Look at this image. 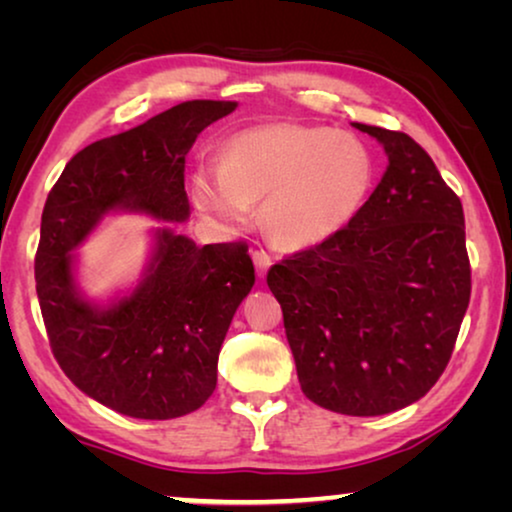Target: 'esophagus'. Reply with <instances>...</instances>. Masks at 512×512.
Wrapping results in <instances>:
<instances>
[{
	"label": "esophagus",
	"mask_w": 512,
	"mask_h": 512,
	"mask_svg": "<svg viewBox=\"0 0 512 512\" xmlns=\"http://www.w3.org/2000/svg\"><path fill=\"white\" fill-rule=\"evenodd\" d=\"M254 265H256V272H258V277H263L265 272H268V268H270V263H272V258H270V254L265 249H256L254 254Z\"/></svg>",
	"instance_id": "obj_1"
}]
</instances>
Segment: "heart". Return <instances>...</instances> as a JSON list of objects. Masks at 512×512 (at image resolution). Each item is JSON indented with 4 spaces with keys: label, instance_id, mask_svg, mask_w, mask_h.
Wrapping results in <instances>:
<instances>
[{
    "label": "heart",
    "instance_id": "1",
    "mask_svg": "<svg viewBox=\"0 0 512 512\" xmlns=\"http://www.w3.org/2000/svg\"><path fill=\"white\" fill-rule=\"evenodd\" d=\"M375 181V158L349 132L310 125H261L223 142L221 163L193 172L200 212L223 226H244L251 202L272 240L307 249L340 233L359 214Z\"/></svg>",
    "mask_w": 512,
    "mask_h": 512
}]
</instances>
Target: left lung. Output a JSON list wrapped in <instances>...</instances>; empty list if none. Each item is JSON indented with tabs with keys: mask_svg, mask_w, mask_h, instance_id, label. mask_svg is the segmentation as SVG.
<instances>
[{
	"mask_svg": "<svg viewBox=\"0 0 512 512\" xmlns=\"http://www.w3.org/2000/svg\"><path fill=\"white\" fill-rule=\"evenodd\" d=\"M389 165L359 214L268 270L303 394L352 417L401 410L450 363L468 300L464 207L405 132L354 123Z\"/></svg>",
	"mask_w": 512,
	"mask_h": 512,
	"instance_id": "obj_1",
	"label": "left lung"
}]
</instances>
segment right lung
I'll use <instances>...</instances> for the list:
<instances>
[{"instance_id":"1","label":"right lung","mask_w":512,"mask_h":512,"mask_svg":"<svg viewBox=\"0 0 512 512\" xmlns=\"http://www.w3.org/2000/svg\"><path fill=\"white\" fill-rule=\"evenodd\" d=\"M235 102H181L121 135L81 149L41 214L34 277L51 352L97 403L137 419L198 410L216 389V363L233 314L254 286L244 242L195 247L160 228L144 282L111 307L79 296L72 251L111 209L186 221V153Z\"/></svg>"}]
</instances>
